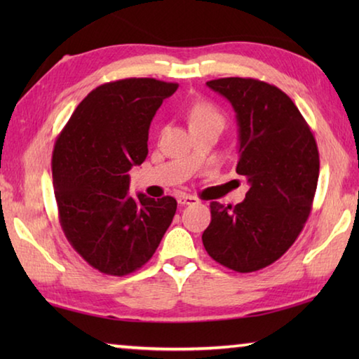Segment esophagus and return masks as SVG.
<instances>
[{
	"instance_id": "1",
	"label": "esophagus",
	"mask_w": 359,
	"mask_h": 359,
	"mask_svg": "<svg viewBox=\"0 0 359 359\" xmlns=\"http://www.w3.org/2000/svg\"><path fill=\"white\" fill-rule=\"evenodd\" d=\"M177 201L180 205H194L199 204V199L196 196H191V194H180L177 198Z\"/></svg>"
}]
</instances>
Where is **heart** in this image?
Wrapping results in <instances>:
<instances>
[{
    "instance_id": "heart-1",
    "label": "heart",
    "mask_w": 359,
    "mask_h": 359,
    "mask_svg": "<svg viewBox=\"0 0 359 359\" xmlns=\"http://www.w3.org/2000/svg\"><path fill=\"white\" fill-rule=\"evenodd\" d=\"M188 121H190V126H203V125H218L223 126L224 118L220 109L212 104L209 101L199 100L193 102L188 109Z\"/></svg>"
}]
</instances>
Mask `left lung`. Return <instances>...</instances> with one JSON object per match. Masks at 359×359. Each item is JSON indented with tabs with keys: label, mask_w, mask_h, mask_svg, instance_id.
Listing matches in <instances>:
<instances>
[{
	"label": "left lung",
	"mask_w": 359,
	"mask_h": 359,
	"mask_svg": "<svg viewBox=\"0 0 359 359\" xmlns=\"http://www.w3.org/2000/svg\"><path fill=\"white\" fill-rule=\"evenodd\" d=\"M208 87L233 106L239 126L236 172L250 190L236 205L210 203L203 233L205 252L236 272L277 261L294 244L312 210L320 156L299 109L276 85L250 77H223Z\"/></svg>",
	"instance_id": "obj_1"
}]
</instances>
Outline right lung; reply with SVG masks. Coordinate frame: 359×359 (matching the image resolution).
<instances>
[{"label": "right lung", "instance_id": "obj_1", "mask_svg": "<svg viewBox=\"0 0 359 359\" xmlns=\"http://www.w3.org/2000/svg\"><path fill=\"white\" fill-rule=\"evenodd\" d=\"M179 83L131 77L102 83L72 112L52 155L60 224L72 248L107 276H126L154 257L177 201L130 194L133 166L149 154V128Z\"/></svg>", "mask_w": 359, "mask_h": 359}]
</instances>
